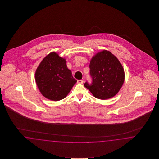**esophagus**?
I'll return each instance as SVG.
<instances>
[{"mask_svg": "<svg viewBox=\"0 0 159 159\" xmlns=\"http://www.w3.org/2000/svg\"><path fill=\"white\" fill-rule=\"evenodd\" d=\"M83 82H84V81H82V80H77V83L79 84H83Z\"/></svg>", "mask_w": 159, "mask_h": 159, "instance_id": "esophagus-1", "label": "esophagus"}]
</instances>
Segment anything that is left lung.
<instances>
[{
  "label": "left lung",
  "instance_id": "obj_1",
  "mask_svg": "<svg viewBox=\"0 0 159 159\" xmlns=\"http://www.w3.org/2000/svg\"><path fill=\"white\" fill-rule=\"evenodd\" d=\"M93 82L84 87L95 98L107 99L114 97L125 81V71L121 63L110 51L103 50L91 58L90 63Z\"/></svg>",
  "mask_w": 159,
  "mask_h": 159
}]
</instances>
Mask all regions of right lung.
Wrapping results in <instances>:
<instances>
[{
  "instance_id": "obj_1",
  "label": "right lung",
  "mask_w": 159,
  "mask_h": 159,
  "mask_svg": "<svg viewBox=\"0 0 159 159\" xmlns=\"http://www.w3.org/2000/svg\"><path fill=\"white\" fill-rule=\"evenodd\" d=\"M35 81L41 94L53 101L65 98L77 82L65 58L55 52L46 56L38 66Z\"/></svg>"
}]
</instances>
